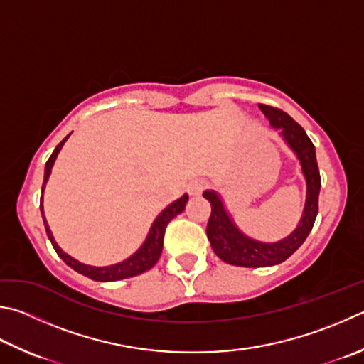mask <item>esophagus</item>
Here are the masks:
<instances>
[{
  "label": "esophagus",
  "instance_id": "obj_1",
  "mask_svg": "<svg viewBox=\"0 0 364 364\" xmlns=\"http://www.w3.org/2000/svg\"><path fill=\"white\" fill-rule=\"evenodd\" d=\"M203 188H205V183L202 180H196V181L189 183L188 191H189L191 196H200Z\"/></svg>",
  "mask_w": 364,
  "mask_h": 364
}]
</instances>
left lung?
Here are the masks:
<instances>
[{
	"mask_svg": "<svg viewBox=\"0 0 364 364\" xmlns=\"http://www.w3.org/2000/svg\"><path fill=\"white\" fill-rule=\"evenodd\" d=\"M259 109L269 119L272 129L279 130L283 141L288 144L301 164L302 176L306 180V203L299 223L291 234L279 242H261L242 232L220 193L213 189L203 191V197L211 203V215L207 224L210 245L221 261L240 267H269L288 259L307 239L318 213L321 180L314 143L310 141L301 125L282 109L267 105H259Z\"/></svg>",
	"mask_w": 364,
	"mask_h": 364,
	"instance_id": "8db88e82",
	"label": "left lung"
}]
</instances>
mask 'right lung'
Here are the masks:
<instances>
[{
  "mask_svg": "<svg viewBox=\"0 0 364 364\" xmlns=\"http://www.w3.org/2000/svg\"><path fill=\"white\" fill-rule=\"evenodd\" d=\"M70 135L65 136L63 140L57 144V148L54 149V153H52V156L49 157V161L46 162V168H44V181H43L41 203H39V208H41L44 228H46V232H48L52 247H54L57 255L62 257L67 266H70L73 270H76V272L89 277V279L95 280V282H116V280H122V279H130V277H135V275L146 272V270L154 267V264L159 261L162 248H164L165 228H167V224L173 220L176 215H180L184 210V207H186V203L189 200V196L188 194L181 196L180 199H176L175 202L167 205V207H165L161 213L156 216V220L153 224H151L149 232L146 235V239H144V242L141 243V247L138 248L134 255H130L127 259L116 262V264H111V266H102V267L89 266V264H84L81 261L75 259V257L70 256L68 253H65V251L58 247V243L55 242L54 235H52L49 224H48V221H46L44 208H43V196H44L46 184H48V181H49V176L52 173V167H54L57 156L62 151L63 144L68 140Z\"/></svg>",
  "mask_w": 364,
  "mask_h": 364,
  "instance_id": "right-lung-1",
  "label": "right lung"
}]
</instances>
